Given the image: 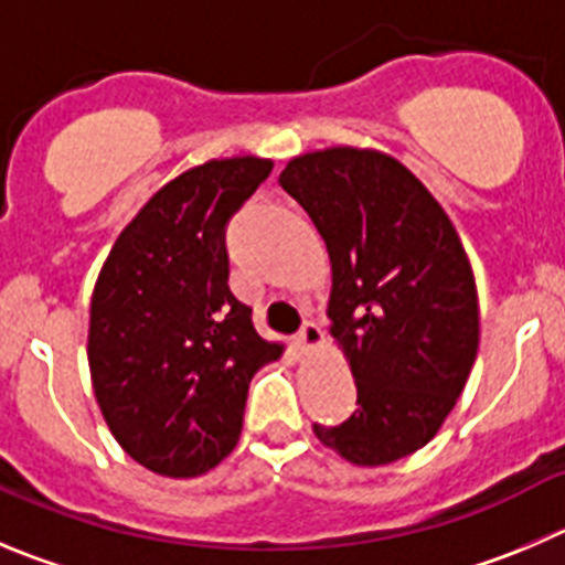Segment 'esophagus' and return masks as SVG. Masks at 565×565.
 Here are the masks:
<instances>
[{"label": "esophagus", "mask_w": 565, "mask_h": 565, "mask_svg": "<svg viewBox=\"0 0 565 565\" xmlns=\"http://www.w3.org/2000/svg\"><path fill=\"white\" fill-rule=\"evenodd\" d=\"M321 343H324V332H321V327L316 324V321H305L302 330H299V347H302L305 352H310V349H319Z\"/></svg>", "instance_id": "34e87169"}]
</instances>
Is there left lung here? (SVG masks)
<instances>
[{
  "mask_svg": "<svg viewBox=\"0 0 565 565\" xmlns=\"http://www.w3.org/2000/svg\"><path fill=\"white\" fill-rule=\"evenodd\" d=\"M279 185L330 252V332L358 385L352 416L313 433L349 463H394L438 433L475 366L469 257L433 193L388 154L310 152L282 169Z\"/></svg>",
  "mask_w": 565,
  "mask_h": 565,
  "instance_id": "left-lung-1",
  "label": "left lung"
}]
</instances>
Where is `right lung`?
I'll list each match as a JSON object with an SVG mask.
<instances>
[{"mask_svg": "<svg viewBox=\"0 0 565 565\" xmlns=\"http://www.w3.org/2000/svg\"><path fill=\"white\" fill-rule=\"evenodd\" d=\"M268 174L260 158L180 174L127 224L96 279V402L121 449L154 475H205L227 458L252 377L282 352L227 282V224Z\"/></svg>", "mask_w": 565, "mask_h": 565, "instance_id": "right-lung-1", "label": "right lung"}]
</instances>
